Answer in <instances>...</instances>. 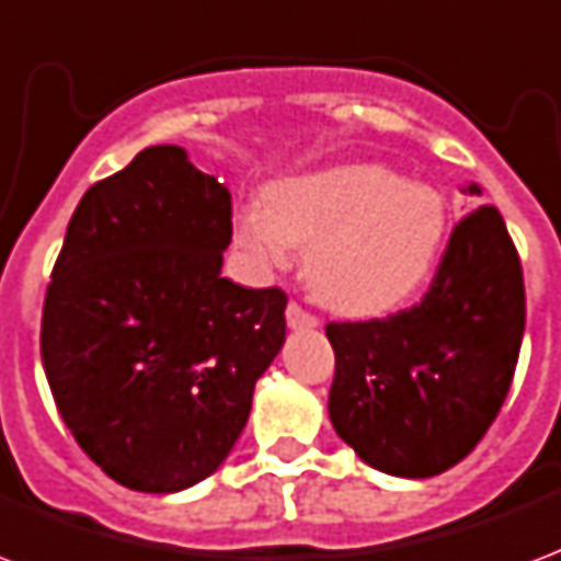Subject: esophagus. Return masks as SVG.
<instances>
[{"label": "esophagus", "instance_id": "34e87169", "mask_svg": "<svg viewBox=\"0 0 561 561\" xmlns=\"http://www.w3.org/2000/svg\"><path fill=\"white\" fill-rule=\"evenodd\" d=\"M286 325L293 328V331H301V328L319 325V319L313 313H307L305 307L296 305V301H289V307H286Z\"/></svg>", "mask_w": 561, "mask_h": 561}]
</instances>
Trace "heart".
<instances>
[{"label":"heart","instance_id":"b5f03b06","mask_svg":"<svg viewBox=\"0 0 561 561\" xmlns=\"http://www.w3.org/2000/svg\"><path fill=\"white\" fill-rule=\"evenodd\" d=\"M446 236V201L381 165L286 176L236 218L233 239L260 272L305 248V284L345 316H376L414 296Z\"/></svg>","mask_w":561,"mask_h":561}]
</instances>
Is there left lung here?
Instances as JSON below:
<instances>
[{
  "instance_id": "1",
  "label": "left lung",
  "mask_w": 561,
  "mask_h": 561,
  "mask_svg": "<svg viewBox=\"0 0 561 561\" xmlns=\"http://www.w3.org/2000/svg\"><path fill=\"white\" fill-rule=\"evenodd\" d=\"M524 322L515 242L494 206H479L453 230L420 305L325 328L336 357L328 396L336 435L381 473L449 470L500 414Z\"/></svg>"
}]
</instances>
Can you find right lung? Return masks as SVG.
<instances>
[{
	"label": "right lung",
	"instance_id": "obj_1",
	"mask_svg": "<svg viewBox=\"0 0 561 561\" xmlns=\"http://www.w3.org/2000/svg\"><path fill=\"white\" fill-rule=\"evenodd\" d=\"M230 192L176 145L85 192L46 289L41 357L96 467L145 494L213 476L286 340V296L221 277Z\"/></svg>",
	"mask_w": 561,
	"mask_h": 561
}]
</instances>
